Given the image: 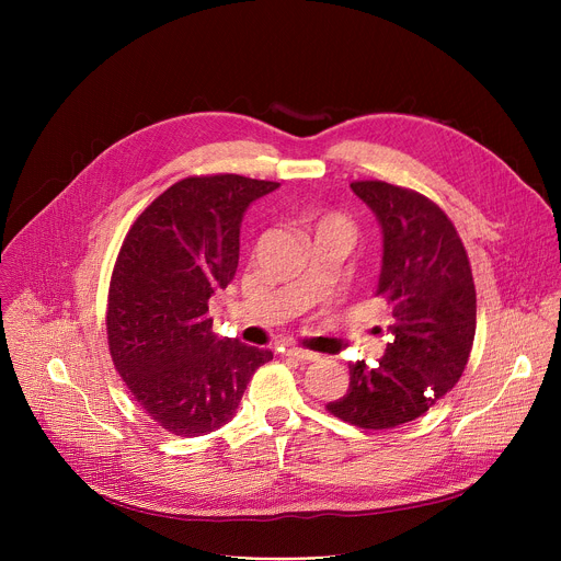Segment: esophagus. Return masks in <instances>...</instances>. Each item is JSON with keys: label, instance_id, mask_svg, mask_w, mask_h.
Wrapping results in <instances>:
<instances>
[{"label": "esophagus", "instance_id": "obj_1", "mask_svg": "<svg viewBox=\"0 0 561 561\" xmlns=\"http://www.w3.org/2000/svg\"><path fill=\"white\" fill-rule=\"evenodd\" d=\"M282 351H284V355L297 357V359H301V362H314V359L319 357L317 353H312V351H304V348L293 346V344H286V348H282Z\"/></svg>", "mask_w": 561, "mask_h": 561}]
</instances>
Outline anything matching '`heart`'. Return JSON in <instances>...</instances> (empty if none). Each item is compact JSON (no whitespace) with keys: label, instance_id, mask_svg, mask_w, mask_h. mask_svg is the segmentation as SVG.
<instances>
[{"label":"heart","instance_id":"heart-1","mask_svg":"<svg viewBox=\"0 0 561 561\" xmlns=\"http://www.w3.org/2000/svg\"><path fill=\"white\" fill-rule=\"evenodd\" d=\"M319 226H348V221H346V217H342V215H327V217H322V221H319ZM317 226V228H319Z\"/></svg>","mask_w":561,"mask_h":561}]
</instances>
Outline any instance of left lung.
<instances>
[{
  "instance_id": "obj_1",
  "label": "left lung",
  "mask_w": 561,
  "mask_h": 561,
  "mask_svg": "<svg viewBox=\"0 0 561 561\" xmlns=\"http://www.w3.org/2000/svg\"><path fill=\"white\" fill-rule=\"evenodd\" d=\"M351 188L383 232L375 297L390 312L392 342L375 368L364 359L348 364V390L327 411L383 431L417 420L459 381L472 351L477 295L461 239L433 199L379 180Z\"/></svg>"
}]
</instances>
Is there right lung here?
I'll use <instances>...</instances> for the list:
<instances>
[{"label": "right lung", "mask_w": 561, "mask_h": 561, "mask_svg": "<svg viewBox=\"0 0 561 561\" xmlns=\"http://www.w3.org/2000/svg\"><path fill=\"white\" fill-rule=\"evenodd\" d=\"M277 182L232 173L180 180L133 221L106 308L108 351L141 411L180 437L232 420L268 348L213 333L208 299L237 271L239 224Z\"/></svg>", "instance_id": "1"}]
</instances>
